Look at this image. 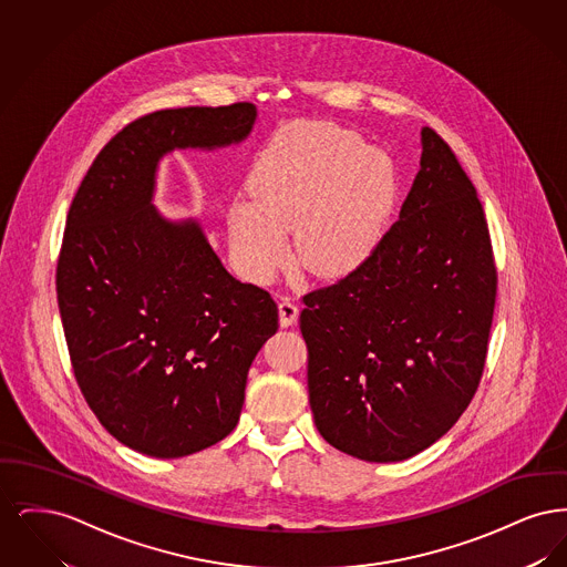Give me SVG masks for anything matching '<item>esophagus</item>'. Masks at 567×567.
<instances>
[{
  "mask_svg": "<svg viewBox=\"0 0 567 567\" xmlns=\"http://www.w3.org/2000/svg\"><path fill=\"white\" fill-rule=\"evenodd\" d=\"M278 315H280V324L282 327H291V324L296 323L297 317H299V306H297L296 299L282 297L280 303H278Z\"/></svg>",
  "mask_w": 567,
  "mask_h": 567,
  "instance_id": "esophagus-1",
  "label": "esophagus"
}]
</instances>
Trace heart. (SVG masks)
<instances>
[{"mask_svg":"<svg viewBox=\"0 0 567 567\" xmlns=\"http://www.w3.org/2000/svg\"><path fill=\"white\" fill-rule=\"evenodd\" d=\"M393 159L351 130L303 123L282 135L252 178L255 199L229 208L231 248L244 274L268 282L293 252L301 268L336 278L363 266L398 197Z\"/></svg>","mask_w":567,"mask_h":567,"instance_id":"obj_1","label":"heart"}]
</instances>
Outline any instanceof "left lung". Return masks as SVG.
Instances as JSON below:
<instances>
[{"label": "left lung", "mask_w": 567, "mask_h": 567, "mask_svg": "<svg viewBox=\"0 0 567 567\" xmlns=\"http://www.w3.org/2000/svg\"><path fill=\"white\" fill-rule=\"evenodd\" d=\"M421 169L370 259L303 296L317 430L374 463L449 432L485 368L497 271L476 189L451 146L421 130Z\"/></svg>", "instance_id": "8db88e82"}]
</instances>
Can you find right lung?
<instances>
[{
  "instance_id": "1",
  "label": "right lung",
  "mask_w": 567,
  "mask_h": 567,
  "mask_svg": "<svg viewBox=\"0 0 567 567\" xmlns=\"http://www.w3.org/2000/svg\"><path fill=\"white\" fill-rule=\"evenodd\" d=\"M255 121L246 102L142 116L102 148L68 213L56 299L72 368L110 435L148 457L234 432L248 368L278 331L270 293L225 270L197 218L153 202L165 155L238 146Z\"/></svg>"
}]
</instances>
